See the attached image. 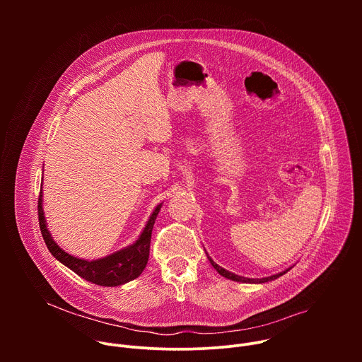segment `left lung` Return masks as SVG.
<instances>
[{"mask_svg":"<svg viewBox=\"0 0 362 362\" xmlns=\"http://www.w3.org/2000/svg\"><path fill=\"white\" fill-rule=\"evenodd\" d=\"M206 255H208V253H206ZM208 259H209V262L212 264V267L219 272V275H222V276H225V278H228V279H230V281H236V282H242V284H265V282H269V281H274V279L282 276V275L286 274L289 269H292V267H289V268H286L285 271H282V272H279V274H275V275H271V276H267V278H245V276L236 275V274H233V272H230V271H226L225 268L219 267L209 255H208Z\"/></svg>","mask_w":362,"mask_h":362,"instance_id":"1","label":"left lung"}]
</instances>
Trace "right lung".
I'll use <instances>...</instances> for the list:
<instances>
[{
    "label": "right lung",
    "instance_id": "1",
    "mask_svg": "<svg viewBox=\"0 0 362 362\" xmlns=\"http://www.w3.org/2000/svg\"><path fill=\"white\" fill-rule=\"evenodd\" d=\"M162 204L163 203H159L156 208H154L141 233L132 245L117 252H113L105 257H98V259H93V261L70 255L63 247H60L57 242L53 239V236H51L47 228V221L42 209V186L40 189V197H38V222H40L41 235L44 238V242L48 250L59 262H62L64 267H67L74 274H77L78 276H81L83 279L91 284H95L100 286H119L139 278L140 274L144 271L148 261L153 225L162 209Z\"/></svg>",
    "mask_w": 362,
    "mask_h": 362
}]
</instances>
